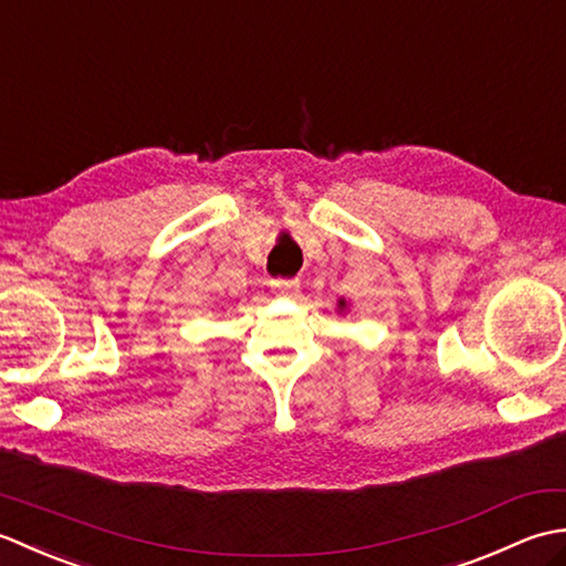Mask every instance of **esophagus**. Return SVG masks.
<instances>
[{"mask_svg":"<svg viewBox=\"0 0 566 566\" xmlns=\"http://www.w3.org/2000/svg\"><path fill=\"white\" fill-rule=\"evenodd\" d=\"M270 286L276 294H294L298 292V280H284V276H276V280L270 282Z\"/></svg>","mask_w":566,"mask_h":566,"instance_id":"obj_1","label":"esophagus"}]
</instances>
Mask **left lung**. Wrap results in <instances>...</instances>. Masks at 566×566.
<instances>
[{
    "mask_svg": "<svg viewBox=\"0 0 566 566\" xmlns=\"http://www.w3.org/2000/svg\"><path fill=\"white\" fill-rule=\"evenodd\" d=\"M340 306H345V302H340Z\"/></svg>",
    "mask_w": 566,
    "mask_h": 566,
    "instance_id": "obj_1",
    "label": "left lung"
}]
</instances>
